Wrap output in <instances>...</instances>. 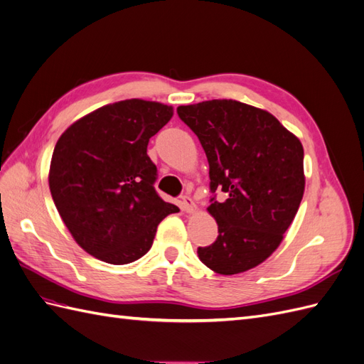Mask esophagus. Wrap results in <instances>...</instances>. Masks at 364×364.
Here are the masks:
<instances>
[{
    "label": "esophagus",
    "instance_id": "obj_1",
    "mask_svg": "<svg viewBox=\"0 0 364 364\" xmlns=\"http://www.w3.org/2000/svg\"><path fill=\"white\" fill-rule=\"evenodd\" d=\"M182 208H183V211L188 213V214H193V213L197 211V206H196L194 200L191 199L190 196H183L182 197Z\"/></svg>",
    "mask_w": 364,
    "mask_h": 364
}]
</instances>
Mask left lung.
I'll use <instances>...</instances> for the list:
<instances>
[{
	"instance_id": "8db88e82",
	"label": "left lung",
	"mask_w": 364,
	"mask_h": 364,
	"mask_svg": "<svg viewBox=\"0 0 364 364\" xmlns=\"http://www.w3.org/2000/svg\"><path fill=\"white\" fill-rule=\"evenodd\" d=\"M179 118L199 138L209 164L214 197L208 213L218 225L211 246L197 255L220 274L257 267L278 249L299 209L304 190V147L267 111L237 100L179 106Z\"/></svg>"
}]
</instances>
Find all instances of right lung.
I'll return each instance as SVG.
<instances>
[{"label": "right lung", "mask_w": 364, "mask_h": 364, "mask_svg": "<svg viewBox=\"0 0 364 364\" xmlns=\"http://www.w3.org/2000/svg\"><path fill=\"white\" fill-rule=\"evenodd\" d=\"M171 117V106L130 98L77 119L56 142L51 197L75 243L97 259H139L158 225L179 213L155 191L156 165L147 155L149 139Z\"/></svg>", "instance_id": "obj_1"}]
</instances>
